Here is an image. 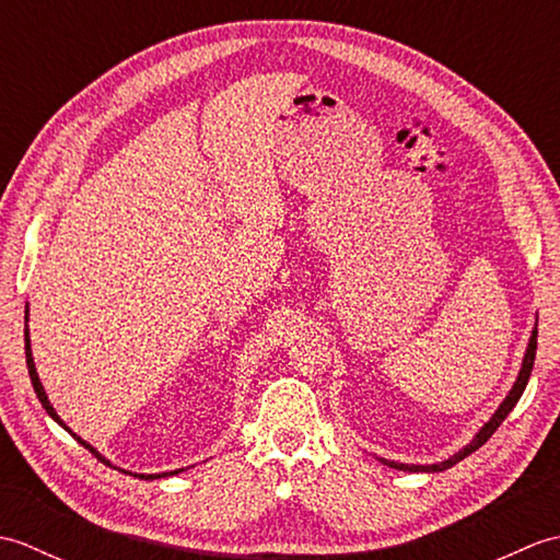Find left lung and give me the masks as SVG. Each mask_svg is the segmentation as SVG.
<instances>
[{"label":"left lung","instance_id":"8db88e82","mask_svg":"<svg viewBox=\"0 0 560 560\" xmlns=\"http://www.w3.org/2000/svg\"><path fill=\"white\" fill-rule=\"evenodd\" d=\"M534 355H537V327L532 329V337H529V347H527V353H525V361H522L520 375H517V380H515L513 389H510V395L503 399L501 407H498V411L491 416V421L486 423V425L481 428V431L477 433V438H474L467 447L459 450L457 455H452L450 459L440 462V464H425V467H421V464H399V462H389V459H383V457H380V462L387 464V467H392V469H399V471H445V469H450V467H455L457 462H462L464 457H469L471 452H477V450L486 443V440H489V438L498 431V425H501V423L505 421V416H508L510 411H513V407H515V404H517L520 397H522V392H525V387H527V383H529V375H532V368H534Z\"/></svg>","mask_w":560,"mask_h":560}]
</instances>
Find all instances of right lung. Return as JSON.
I'll return each mask as SVG.
<instances>
[{"instance_id": "add662e5", "label": "right lung", "mask_w": 560, "mask_h": 560, "mask_svg": "<svg viewBox=\"0 0 560 560\" xmlns=\"http://www.w3.org/2000/svg\"><path fill=\"white\" fill-rule=\"evenodd\" d=\"M26 323H28V305H26ZM23 335H26V365H28V375H31V383H33V389H35V395H38V399H40V404H43V409L47 411V413H50L52 416V419L59 423V425H62V428H67L65 425V421L62 419H59V416H57V411L52 409V404L50 401H47V395H45V389H43V385H40V380H38V373H35V363H33V355H31V339H28V329L26 331H23ZM67 431H69V428H67ZM71 433V431H69ZM71 435H74V433H71ZM77 440H79V443L83 445V447H86V450H91L93 452V455H96L103 464H108V467H110V462L108 459H105V457H101L98 455V450H93L89 443H83V440L79 438V435H74ZM122 471V469H120ZM177 471H183V469H177ZM177 471H163V474H135V477H139V479H144V481H149V479H161V477H173V474H177ZM125 474H132V471H125Z\"/></svg>"}]
</instances>
